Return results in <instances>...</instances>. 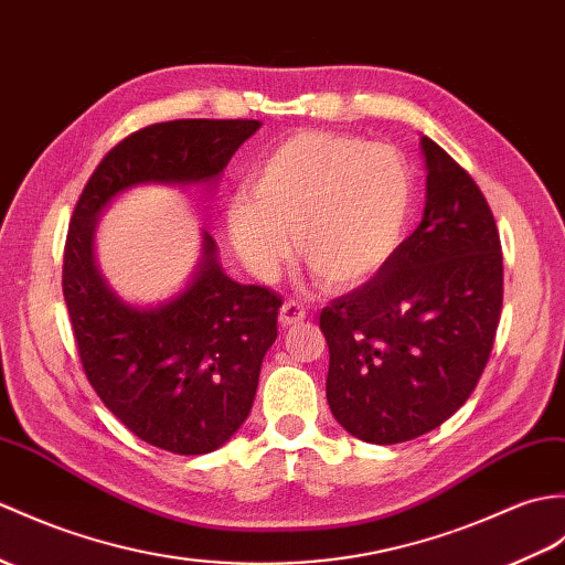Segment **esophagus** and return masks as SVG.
<instances>
[{
    "label": "esophagus",
    "instance_id": "1",
    "mask_svg": "<svg viewBox=\"0 0 565 565\" xmlns=\"http://www.w3.org/2000/svg\"><path fill=\"white\" fill-rule=\"evenodd\" d=\"M300 320H306V308L296 303V300H286V303L281 306V312H279V322L284 327H291Z\"/></svg>",
    "mask_w": 565,
    "mask_h": 565
}]
</instances>
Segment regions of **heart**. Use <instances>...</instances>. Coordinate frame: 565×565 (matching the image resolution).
I'll list each match as a JSON object with an SVG mask.
<instances>
[{"label": "heart", "instance_id": "heart-1", "mask_svg": "<svg viewBox=\"0 0 565 565\" xmlns=\"http://www.w3.org/2000/svg\"><path fill=\"white\" fill-rule=\"evenodd\" d=\"M414 178L399 149L353 135L298 132L271 149L233 194L226 228L233 250L259 279L298 255L318 281L347 288L383 269L404 241Z\"/></svg>", "mask_w": 565, "mask_h": 565}]
</instances>
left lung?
Segmentation results:
<instances>
[{
	"mask_svg": "<svg viewBox=\"0 0 565 565\" xmlns=\"http://www.w3.org/2000/svg\"><path fill=\"white\" fill-rule=\"evenodd\" d=\"M426 209L377 277L320 312L327 402L351 436L414 440L460 409L487 369L503 308V253L487 196L422 137Z\"/></svg>",
	"mask_w": 565,
	"mask_h": 565,
	"instance_id": "left-lung-1",
	"label": "left lung"
}]
</instances>
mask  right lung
<instances>
[{
    "mask_svg": "<svg viewBox=\"0 0 565 565\" xmlns=\"http://www.w3.org/2000/svg\"><path fill=\"white\" fill-rule=\"evenodd\" d=\"M262 127L259 120H173L143 127L105 156L70 221L62 291L84 373L103 404L143 443L175 455L214 452L253 409L262 359L277 339L281 298L223 274L202 233L190 284L149 308L100 277L96 226L137 185H206Z\"/></svg>",
    "mask_w": 565,
    "mask_h": 565,
    "instance_id": "1",
    "label": "right lung"
}]
</instances>
